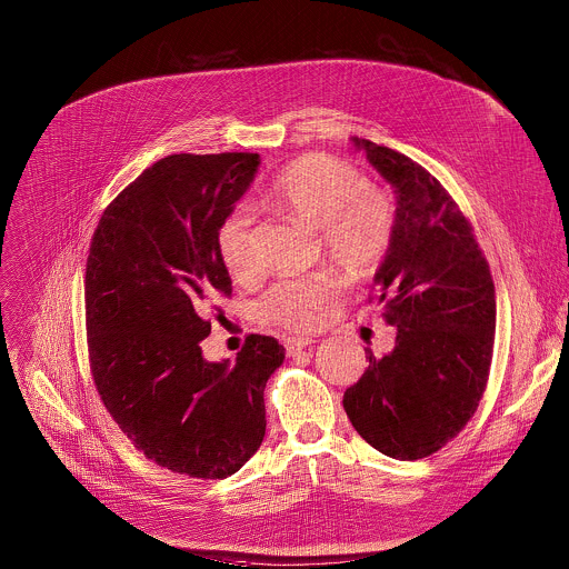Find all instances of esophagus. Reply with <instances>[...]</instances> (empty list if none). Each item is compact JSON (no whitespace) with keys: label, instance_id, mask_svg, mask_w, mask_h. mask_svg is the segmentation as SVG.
<instances>
[{"label":"esophagus","instance_id":"1","mask_svg":"<svg viewBox=\"0 0 569 569\" xmlns=\"http://www.w3.org/2000/svg\"><path fill=\"white\" fill-rule=\"evenodd\" d=\"M312 342H317L312 337H290V339H286V349H288L290 356H295V353H299L301 349L310 347Z\"/></svg>","mask_w":569,"mask_h":569}]
</instances>
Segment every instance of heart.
Instances as JSON below:
<instances>
[{"label":"heart","mask_w":569,"mask_h":569,"mask_svg":"<svg viewBox=\"0 0 569 569\" xmlns=\"http://www.w3.org/2000/svg\"><path fill=\"white\" fill-rule=\"evenodd\" d=\"M266 200L272 209L308 227L319 228L326 257L351 279L371 277L385 261L393 232L396 204L391 196L360 171L330 153H310L288 164L270 184ZM216 250L234 279L254 270L252 213L239 204L216 228ZM342 279L335 272H312L274 281L257 301L259 323L288 330H308L341 295Z\"/></svg>","instance_id":"1"}]
</instances>
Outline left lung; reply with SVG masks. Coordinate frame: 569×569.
Segmentation results:
<instances>
[{
  "label": "left lung",
  "mask_w": 569,
  "mask_h": 569,
  "mask_svg": "<svg viewBox=\"0 0 569 569\" xmlns=\"http://www.w3.org/2000/svg\"><path fill=\"white\" fill-rule=\"evenodd\" d=\"M396 187V232L373 286L382 319L398 328L391 353L367 347V371L342 407L376 451L413 461L468 425L486 391L495 345V283L451 193L405 153L353 138Z\"/></svg>",
  "instance_id": "obj_1"
}]
</instances>
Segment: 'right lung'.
<instances>
[{
	"mask_svg": "<svg viewBox=\"0 0 569 569\" xmlns=\"http://www.w3.org/2000/svg\"><path fill=\"white\" fill-rule=\"evenodd\" d=\"M259 153H173L106 209L86 268L90 371L136 451L178 475L224 479L266 436L263 389L283 362L272 337L248 335L234 362L200 341L232 281L216 228L250 187Z\"/></svg>",
	"mask_w": 569,
	"mask_h": 569,
	"instance_id": "add662e5",
	"label": "right lung"
}]
</instances>
